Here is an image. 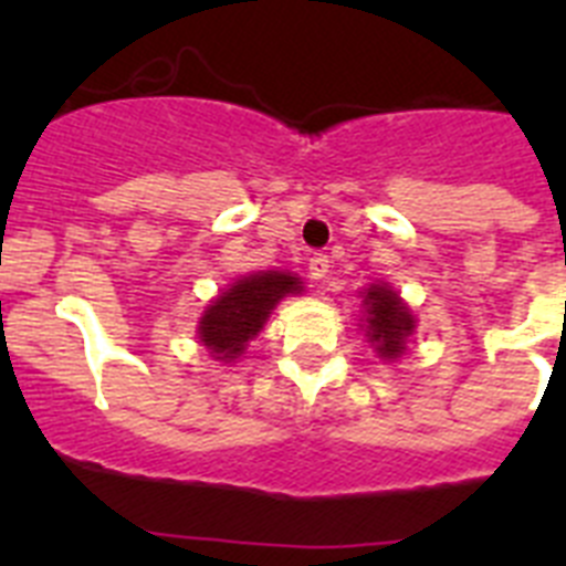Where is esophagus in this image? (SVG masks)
I'll return each instance as SVG.
<instances>
[{
	"instance_id": "1",
	"label": "esophagus",
	"mask_w": 566,
	"mask_h": 566,
	"mask_svg": "<svg viewBox=\"0 0 566 566\" xmlns=\"http://www.w3.org/2000/svg\"><path fill=\"white\" fill-rule=\"evenodd\" d=\"M328 272H332V260H328L326 254H314V258L308 260V274H312L314 280H326Z\"/></svg>"
}]
</instances>
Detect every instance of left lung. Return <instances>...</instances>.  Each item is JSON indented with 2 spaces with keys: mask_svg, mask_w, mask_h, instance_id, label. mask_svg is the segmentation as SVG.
Segmentation results:
<instances>
[{
  "mask_svg": "<svg viewBox=\"0 0 566 566\" xmlns=\"http://www.w3.org/2000/svg\"><path fill=\"white\" fill-rule=\"evenodd\" d=\"M363 306L365 337L374 345V352L382 359H397L417 328L411 308L405 306L402 297L385 283H374L371 289H365Z\"/></svg>",
  "mask_w": 566,
  "mask_h": 566,
  "instance_id": "left-lung-1",
  "label": "left lung"
}]
</instances>
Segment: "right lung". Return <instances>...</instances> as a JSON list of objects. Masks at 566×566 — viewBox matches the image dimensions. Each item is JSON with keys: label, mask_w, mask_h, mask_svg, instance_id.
<instances>
[{"label": "right lung", "mask_w": 566, "mask_h": 566, "mask_svg": "<svg viewBox=\"0 0 566 566\" xmlns=\"http://www.w3.org/2000/svg\"><path fill=\"white\" fill-rule=\"evenodd\" d=\"M300 292V277L292 272L247 274L209 303L198 323V337L214 359L234 363L247 352L249 339L258 337L280 300Z\"/></svg>", "instance_id": "1"}]
</instances>
